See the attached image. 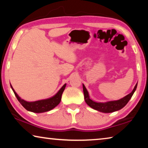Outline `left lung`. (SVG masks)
I'll return each mask as SVG.
<instances>
[{
  "instance_id": "8db88e82",
  "label": "left lung",
  "mask_w": 148,
  "mask_h": 148,
  "mask_svg": "<svg viewBox=\"0 0 148 148\" xmlns=\"http://www.w3.org/2000/svg\"><path fill=\"white\" fill-rule=\"evenodd\" d=\"M137 87V84L134 86L133 90H132L131 93L127 95V96L124 97L117 101H112L106 102H99L92 101L91 99H90L89 92L87 91L84 85L83 84V91L84 94V99L85 101L88 105L89 106L92 108V109L96 110L97 111H99L103 113H111L117 111V110H121L123 108L125 105H126L129 100L131 99L132 95H133L134 91H136Z\"/></svg>"
}]
</instances>
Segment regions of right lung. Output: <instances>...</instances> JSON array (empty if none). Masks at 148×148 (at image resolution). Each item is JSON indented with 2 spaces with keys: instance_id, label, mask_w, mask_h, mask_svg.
Instances as JSON below:
<instances>
[{
  "instance_id": "1",
  "label": "right lung",
  "mask_w": 148,
  "mask_h": 148,
  "mask_svg": "<svg viewBox=\"0 0 148 148\" xmlns=\"http://www.w3.org/2000/svg\"><path fill=\"white\" fill-rule=\"evenodd\" d=\"M66 86V84H64L63 86L59 90V91L56 95H53V97H50V98L39 100V101L33 102H29L25 101V100L22 99L21 97H19L10 84L11 88L13 90L18 101L27 110L34 112V113H43V112H48L49 110L53 109L54 108H56L61 101L62 94L64 91Z\"/></svg>"
}]
</instances>
